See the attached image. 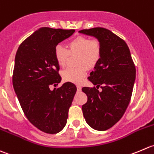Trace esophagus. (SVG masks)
Wrapping results in <instances>:
<instances>
[{"label":"esophagus","instance_id":"obj_1","mask_svg":"<svg viewBox=\"0 0 154 154\" xmlns=\"http://www.w3.org/2000/svg\"><path fill=\"white\" fill-rule=\"evenodd\" d=\"M77 90H78V91H80L81 90H82V86L79 85H77Z\"/></svg>","mask_w":154,"mask_h":154}]
</instances>
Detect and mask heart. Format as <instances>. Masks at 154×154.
Returning <instances> with one entry per match:
<instances>
[{
  "mask_svg": "<svg viewBox=\"0 0 154 154\" xmlns=\"http://www.w3.org/2000/svg\"><path fill=\"white\" fill-rule=\"evenodd\" d=\"M68 50L61 45L54 47V54L57 64L64 67L70 54H78L76 67H69L62 73L66 82L80 83L86 76L88 68H93L99 63L102 56L101 44L97 39H91L84 36H78L67 42Z\"/></svg>",
  "mask_w": 154,
  "mask_h": 154,
  "instance_id": "1",
  "label": "heart"
}]
</instances>
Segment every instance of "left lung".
Wrapping results in <instances>:
<instances>
[{
	"mask_svg": "<svg viewBox=\"0 0 154 154\" xmlns=\"http://www.w3.org/2000/svg\"><path fill=\"white\" fill-rule=\"evenodd\" d=\"M101 44L102 56L88 77L97 88H82L88 101L82 106L84 118L93 129L104 131L121 120L132 97L135 66L125 41L111 30L94 27L79 30ZM100 86L101 91H98Z\"/></svg>",
	"mask_w": 154,
	"mask_h": 154,
	"instance_id": "8db88e82",
	"label": "left lung"
}]
</instances>
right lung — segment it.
Returning a JSON list of instances; mask_svg holds the SVG:
<instances>
[{
    "mask_svg": "<svg viewBox=\"0 0 154 154\" xmlns=\"http://www.w3.org/2000/svg\"><path fill=\"white\" fill-rule=\"evenodd\" d=\"M75 30L41 27L19 45L15 58L13 85L20 106L28 121L39 130L49 134L61 131L77 88L61 81L54 47L69 37Z\"/></svg>",
    "mask_w": 154,
    "mask_h": 154,
    "instance_id": "1",
    "label": "right lung"
}]
</instances>
